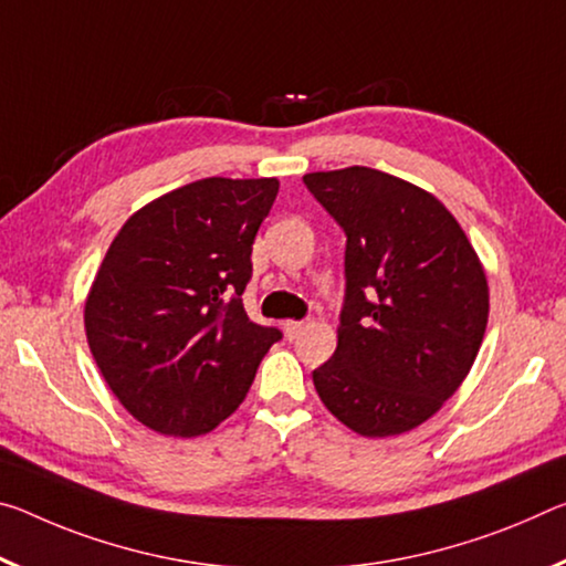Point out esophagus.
Returning a JSON list of instances; mask_svg holds the SVG:
<instances>
[{"instance_id": "esophagus-1", "label": "esophagus", "mask_w": 566, "mask_h": 566, "mask_svg": "<svg viewBox=\"0 0 566 566\" xmlns=\"http://www.w3.org/2000/svg\"><path fill=\"white\" fill-rule=\"evenodd\" d=\"M302 329H304V322H297V319H286L284 322L286 339H297L302 335Z\"/></svg>"}]
</instances>
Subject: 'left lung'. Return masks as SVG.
Instances as JSON below:
<instances>
[{
    "label": "left lung",
    "instance_id": "obj_1",
    "mask_svg": "<svg viewBox=\"0 0 566 566\" xmlns=\"http://www.w3.org/2000/svg\"><path fill=\"white\" fill-rule=\"evenodd\" d=\"M347 234L337 349L312 373L339 423L400 436L461 388L489 322L476 249L446 206L410 181L349 166L304 176Z\"/></svg>",
    "mask_w": 566,
    "mask_h": 566
}]
</instances>
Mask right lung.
I'll return each instance as SVG.
<instances>
[{"label":"right lung","instance_id":"right-lung-1","mask_svg":"<svg viewBox=\"0 0 566 566\" xmlns=\"http://www.w3.org/2000/svg\"><path fill=\"white\" fill-rule=\"evenodd\" d=\"M276 178H201L123 223L85 300V335L120 406L164 436L234 412L280 329L247 317L251 244Z\"/></svg>","mask_w":566,"mask_h":566}]
</instances>
